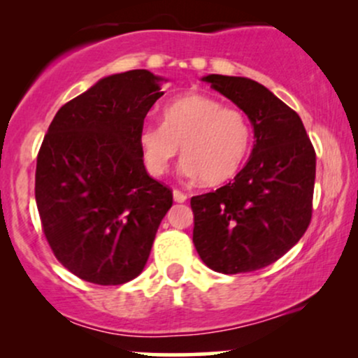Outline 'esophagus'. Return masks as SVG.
I'll return each instance as SVG.
<instances>
[{
	"label": "esophagus",
	"mask_w": 358,
	"mask_h": 358,
	"mask_svg": "<svg viewBox=\"0 0 358 358\" xmlns=\"http://www.w3.org/2000/svg\"><path fill=\"white\" fill-rule=\"evenodd\" d=\"M173 200L176 203H183L185 200H187V195L180 190H173Z\"/></svg>",
	"instance_id": "obj_1"
}]
</instances>
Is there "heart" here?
I'll list each match as a JSON object with an SVG mask.
<instances>
[{"label":"heart","instance_id":"b5f03b06","mask_svg":"<svg viewBox=\"0 0 358 358\" xmlns=\"http://www.w3.org/2000/svg\"><path fill=\"white\" fill-rule=\"evenodd\" d=\"M250 145L248 116L203 94L171 101L163 109V122H150L139 131V148L151 175H165L182 146V173L212 187L239 173Z\"/></svg>","mask_w":358,"mask_h":358}]
</instances>
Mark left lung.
<instances>
[{
  "mask_svg": "<svg viewBox=\"0 0 358 358\" xmlns=\"http://www.w3.org/2000/svg\"><path fill=\"white\" fill-rule=\"evenodd\" d=\"M202 80L244 110L256 141L234 183L192 199L193 244L217 273H250L276 262L306 232L316 155L298 114L262 84L219 73Z\"/></svg>",
  "mask_w": 358,
  "mask_h": 358,
  "instance_id": "obj_1",
  "label": "left lung"
}]
</instances>
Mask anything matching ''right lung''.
<instances>
[{
    "label": "right lung",
    "instance_id": "obj_1",
    "mask_svg": "<svg viewBox=\"0 0 358 358\" xmlns=\"http://www.w3.org/2000/svg\"><path fill=\"white\" fill-rule=\"evenodd\" d=\"M163 77L145 69L97 80L62 106L36 158L35 199L55 257L101 286L141 274L173 203L148 175L139 131Z\"/></svg>",
    "mask_w": 358,
    "mask_h": 358
}]
</instances>
